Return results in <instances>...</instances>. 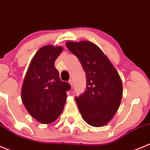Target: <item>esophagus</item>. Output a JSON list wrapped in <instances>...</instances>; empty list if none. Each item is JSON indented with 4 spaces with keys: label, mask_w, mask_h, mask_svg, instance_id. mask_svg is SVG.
<instances>
[{
    "label": "esophagus",
    "mask_w": 150,
    "mask_h": 150,
    "mask_svg": "<svg viewBox=\"0 0 150 150\" xmlns=\"http://www.w3.org/2000/svg\"><path fill=\"white\" fill-rule=\"evenodd\" d=\"M69 84L71 85V87H72V86H73V81H72V80H71V79H70V80L69 81Z\"/></svg>",
    "instance_id": "obj_1"
}]
</instances>
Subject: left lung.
Listing matches in <instances>:
<instances>
[{"instance_id": "left-lung-1", "label": "left lung", "mask_w": 150, "mask_h": 150, "mask_svg": "<svg viewBox=\"0 0 150 150\" xmlns=\"http://www.w3.org/2000/svg\"><path fill=\"white\" fill-rule=\"evenodd\" d=\"M66 45L81 63L86 73L87 89L75 97L83 120L94 127L107 125L117 113L122 97L118 72L95 43L87 40L68 41Z\"/></svg>"}]
</instances>
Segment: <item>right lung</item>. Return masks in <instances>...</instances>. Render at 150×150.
<instances>
[{
    "label": "right lung",
    "mask_w": 150,
    "mask_h": 150,
    "mask_svg": "<svg viewBox=\"0 0 150 150\" xmlns=\"http://www.w3.org/2000/svg\"><path fill=\"white\" fill-rule=\"evenodd\" d=\"M63 50L60 45H47L36 52L30 63L21 87L23 104L32 117L42 124L54 122L64 108L67 91L71 87L60 80L54 67Z\"/></svg>",
    "instance_id": "right-lung-1"
}]
</instances>
